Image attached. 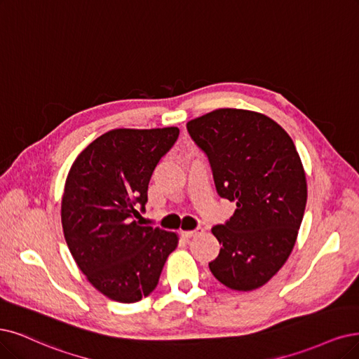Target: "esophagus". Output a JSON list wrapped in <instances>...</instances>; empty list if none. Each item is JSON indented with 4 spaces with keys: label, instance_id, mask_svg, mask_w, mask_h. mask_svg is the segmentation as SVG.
<instances>
[{
    "label": "esophagus",
    "instance_id": "esophagus-1",
    "mask_svg": "<svg viewBox=\"0 0 359 359\" xmlns=\"http://www.w3.org/2000/svg\"><path fill=\"white\" fill-rule=\"evenodd\" d=\"M203 232H204L203 228H196V229H194V231H182L180 235H182L183 238H187V240H189V238L196 236V235H201Z\"/></svg>",
    "mask_w": 359,
    "mask_h": 359
}]
</instances>
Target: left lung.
Listing matches in <instances>:
<instances>
[{
  "instance_id": "8db88e82",
  "label": "left lung",
  "mask_w": 359,
  "mask_h": 359,
  "mask_svg": "<svg viewBox=\"0 0 359 359\" xmlns=\"http://www.w3.org/2000/svg\"><path fill=\"white\" fill-rule=\"evenodd\" d=\"M207 154L217 194L236 204L213 226L210 271L231 290L251 291L280 271L297 240L308 200L302 159L288 133L260 112L222 108L187 124Z\"/></svg>"
}]
</instances>
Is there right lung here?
<instances>
[{"label":"right lung","instance_id":"right-lung-1","mask_svg":"<svg viewBox=\"0 0 359 359\" xmlns=\"http://www.w3.org/2000/svg\"><path fill=\"white\" fill-rule=\"evenodd\" d=\"M177 137V127L111 130L76 156L66 177L60 211L66 244L87 281L111 300L149 296L179 244L176 232L135 220L158 161Z\"/></svg>","mask_w":359,"mask_h":359}]
</instances>
